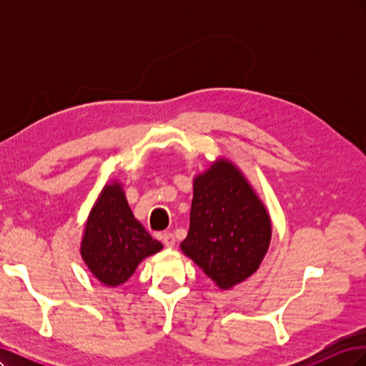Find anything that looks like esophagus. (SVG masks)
<instances>
[{
	"instance_id": "34e87169",
	"label": "esophagus",
	"mask_w": 366,
	"mask_h": 366,
	"mask_svg": "<svg viewBox=\"0 0 366 366\" xmlns=\"http://www.w3.org/2000/svg\"><path fill=\"white\" fill-rule=\"evenodd\" d=\"M163 244L166 247H174L175 246L174 234H171V232H166V234H163Z\"/></svg>"
}]
</instances>
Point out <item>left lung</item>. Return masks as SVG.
I'll list each match as a JSON object with an SVG mask.
<instances>
[{
  "instance_id": "8db88e82",
  "label": "left lung",
  "mask_w": 366,
  "mask_h": 366,
  "mask_svg": "<svg viewBox=\"0 0 366 366\" xmlns=\"http://www.w3.org/2000/svg\"><path fill=\"white\" fill-rule=\"evenodd\" d=\"M267 210L242 174L218 162L194 182L191 224L182 250L221 289L258 269L269 249Z\"/></svg>"
}]
</instances>
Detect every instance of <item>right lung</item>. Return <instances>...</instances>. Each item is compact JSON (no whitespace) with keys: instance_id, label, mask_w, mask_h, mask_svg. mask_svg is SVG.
Returning a JSON list of instances; mask_svg holds the SVG:
<instances>
[{"instance_id":"1","label":"right lung","mask_w":366,"mask_h":366,"mask_svg":"<svg viewBox=\"0 0 366 366\" xmlns=\"http://www.w3.org/2000/svg\"><path fill=\"white\" fill-rule=\"evenodd\" d=\"M162 250L132 215L119 184L105 186L86 221L81 254L88 269L107 285L124 284L139 262Z\"/></svg>"}]
</instances>
